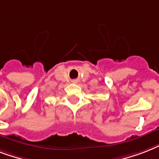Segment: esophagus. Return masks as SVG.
I'll list each match as a JSON object with an SVG mask.
<instances>
[{"mask_svg":"<svg viewBox=\"0 0 159 159\" xmlns=\"http://www.w3.org/2000/svg\"><path fill=\"white\" fill-rule=\"evenodd\" d=\"M73 82H76V81H73Z\"/></svg>","mask_w":159,"mask_h":159,"instance_id":"34e87169","label":"esophagus"}]
</instances>
